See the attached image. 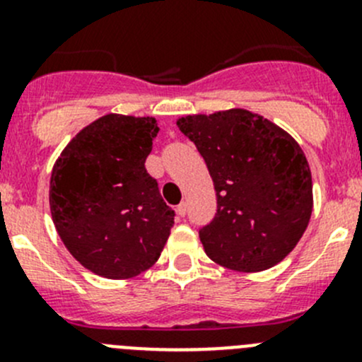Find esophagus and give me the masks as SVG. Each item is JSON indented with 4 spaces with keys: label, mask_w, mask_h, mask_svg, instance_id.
Instances as JSON below:
<instances>
[{
    "label": "esophagus",
    "mask_w": 362,
    "mask_h": 362,
    "mask_svg": "<svg viewBox=\"0 0 362 362\" xmlns=\"http://www.w3.org/2000/svg\"><path fill=\"white\" fill-rule=\"evenodd\" d=\"M175 210H177V215H178V217H184L185 211H187V204H185V203H180V204H178L177 208H175Z\"/></svg>",
    "instance_id": "1"
}]
</instances>
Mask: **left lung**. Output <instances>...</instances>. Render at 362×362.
Instances as JSON below:
<instances>
[{
    "mask_svg": "<svg viewBox=\"0 0 362 362\" xmlns=\"http://www.w3.org/2000/svg\"><path fill=\"white\" fill-rule=\"evenodd\" d=\"M177 126L203 156L217 194V214L199 231L208 257L242 273L279 264L312 217V173L298 141L245 108L178 117Z\"/></svg>",
    "mask_w": 362,
    "mask_h": 362,
    "instance_id": "left-lung-1",
    "label": "left lung"
}]
</instances>
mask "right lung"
<instances>
[{"label": "right lung", "mask_w": 362, "mask_h": 362, "mask_svg": "<svg viewBox=\"0 0 362 362\" xmlns=\"http://www.w3.org/2000/svg\"><path fill=\"white\" fill-rule=\"evenodd\" d=\"M154 117L108 113L71 138L54 163L50 214L69 254L89 272L126 280L159 259L175 211L145 170Z\"/></svg>", "instance_id": "1"}]
</instances>
